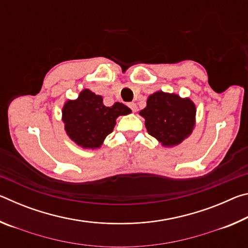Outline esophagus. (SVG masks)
Returning <instances> with one entry per match:
<instances>
[{
  "instance_id": "esophagus-1",
  "label": "esophagus",
  "mask_w": 248,
  "mask_h": 248,
  "mask_svg": "<svg viewBox=\"0 0 248 248\" xmlns=\"http://www.w3.org/2000/svg\"><path fill=\"white\" fill-rule=\"evenodd\" d=\"M128 106H129L130 109H131L132 111H137L138 110V106H137L136 103H129Z\"/></svg>"
}]
</instances>
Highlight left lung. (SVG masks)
I'll use <instances>...</instances> for the list:
<instances>
[{
	"label": "left lung",
	"mask_w": 248,
	"mask_h": 248,
	"mask_svg": "<svg viewBox=\"0 0 248 248\" xmlns=\"http://www.w3.org/2000/svg\"><path fill=\"white\" fill-rule=\"evenodd\" d=\"M144 117L150 136L163 145H177L192 132L196 107L189 98L156 92L149 96L146 107L140 111Z\"/></svg>",
	"instance_id": "1"
}]
</instances>
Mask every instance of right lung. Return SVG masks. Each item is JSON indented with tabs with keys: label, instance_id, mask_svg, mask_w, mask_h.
I'll return each mask as SVG.
<instances>
[{
	"label": "right lung",
	"instance_id": "obj_1",
	"mask_svg": "<svg viewBox=\"0 0 248 248\" xmlns=\"http://www.w3.org/2000/svg\"><path fill=\"white\" fill-rule=\"evenodd\" d=\"M130 112V108L121 103L106 107L102 96L90 90H83L78 99L65 103L62 119L71 140L82 148L96 149L112 132L117 117Z\"/></svg>",
	"mask_w": 248,
	"mask_h": 248
}]
</instances>
